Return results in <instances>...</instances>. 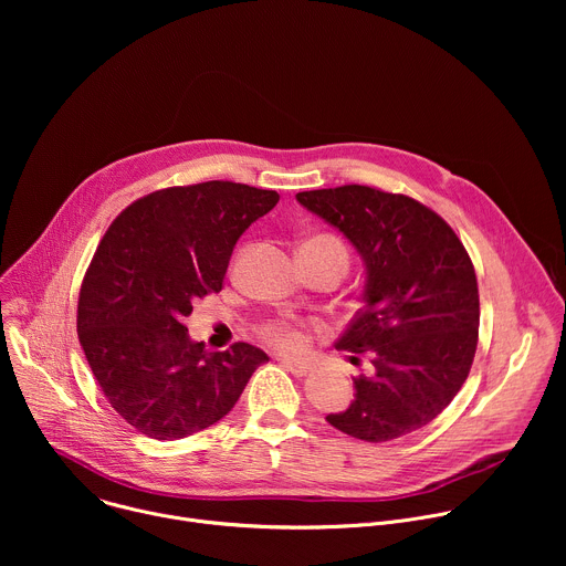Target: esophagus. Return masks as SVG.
Here are the masks:
<instances>
[{"label":"esophagus","instance_id":"obj_1","mask_svg":"<svg viewBox=\"0 0 566 566\" xmlns=\"http://www.w3.org/2000/svg\"><path fill=\"white\" fill-rule=\"evenodd\" d=\"M280 363L291 371V374H295V376H304L308 369H311V365L306 363V360H297V358H280Z\"/></svg>","mask_w":566,"mask_h":566}]
</instances>
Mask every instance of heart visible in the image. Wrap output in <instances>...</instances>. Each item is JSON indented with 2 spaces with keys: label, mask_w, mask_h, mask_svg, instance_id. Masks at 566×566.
I'll return each instance as SVG.
<instances>
[{
  "label": "heart",
  "mask_w": 566,
  "mask_h": 566,
  "mask_svg": "<svg viewBox=\"0 0 566 566\" xmlns=\"http://www.w3.org/2000/svg\"><path fill=\"white\" fill-rule=\"evenodd\" d=\"M319 239H329V237H319ZM336 241V239H334ZM264 340L280 349H302L304 347V334L291 325V322H269L266 327H262Z\"/></svg>",
  "instance_id": "obj_1"
}]
</instances>
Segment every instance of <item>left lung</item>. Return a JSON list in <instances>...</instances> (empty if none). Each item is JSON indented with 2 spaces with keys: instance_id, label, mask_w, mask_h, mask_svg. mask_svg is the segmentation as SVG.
I'll use <instances>...</instances> for the list:
<instances>
[{
  "instance_id": "1",
  "label": "left lung",
  "mask_w": 566,
  "mask_h": 566,
  "mask_svg": "<svg viewBox=\"0 0 566 566\" xmlns=\"http://www.w3.org/2000/svg\"><path fill=\"white\" fill-rule=\"evenodd\" d=\"M340 230L365 266V306L336 347L371 363L354 378V400L327 421L380 443L437 419L468 378L479 329L472 262L454 230L430 208L367 186L295 195Z\"/></svg>"
}]
</instances>
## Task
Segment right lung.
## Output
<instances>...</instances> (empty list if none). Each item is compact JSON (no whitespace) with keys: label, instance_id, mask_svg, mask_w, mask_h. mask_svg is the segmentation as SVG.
Masks as SVG:
<instances>
[{"label":"right lung","instance_id":"obj_1","mask_svg":"<svg viewBox=\"0 0 566 566\" xmlns=\"http://www.w3.org/2000/svg\"><path fill=\"white\" fill-rule=\"evenodd\" d=\"M280 195L244 184L166 188L127 206L80 289L77 338L109 406L138 432L175 441L221 421L269 356L237 343L208 352L184 325L221 291L239 237Z\"/></svg>","mask_w":566,"mask_h":566}]
</instances>
